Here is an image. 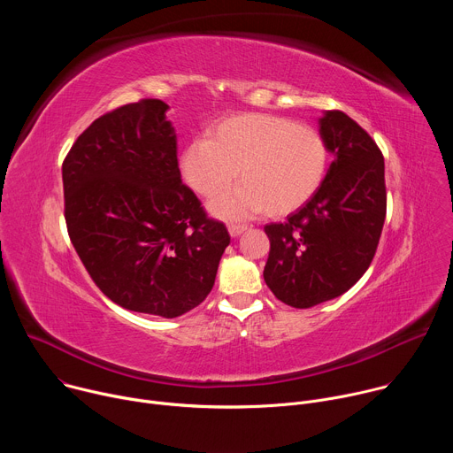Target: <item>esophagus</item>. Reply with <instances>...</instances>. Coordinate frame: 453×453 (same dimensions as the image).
Returning a JSON list of instances; mask_svg holds the SVG:
<instances>
[{
  "mask_svg": "<svg viewBox=\"0 0 453 453\" xmlns=\"http://www.w3.org/2000/svg\"><path fill=\"white\" fill-rule=\"evenodd\" d=\"M229 234L233 236V238H236V236H240L245 229H247V226H243V224H229Z\"/></svg>",
  "mask_w": 453,
  "mask_h": 453,
  "instance_id": "34e87169",
  "label": "esophagus"
}]
</instances>
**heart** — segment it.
I'll return each instance as SVG.
<instances>
[{
  "label": "heart",
  "mask_w": 453,
  "mask_h": 453,
  "mask_svg": "<svg viewBox=\"0 0 453 453\" xmlns=\"http://www.w3.org/2000/svg\"><path fill=\"white\" fill-rule=\"evenodd\" d=\"M326 166L328 149L317 128L267 112L220 119L210 140L193 138L179 157L182 179L204 199L238 175L242 182L211 203V211L226 219L297 211L317 193Z\"/></svg>",
  "instance_id": "b5f03b06"
}]
</instances>
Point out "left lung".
<instances>
[{"label":"left lung","mask_w":453,"mask_h":453,"mask_svg":"<svg viewBox=\"0 0 453 453\" xmlns=\"http://www.w3.org/2000/svg\"><path fill=\"white\" fill-rule=\"evenodd\" d=\"M319 123L335 156L325 180L287 222L265 226V283L294 308L339 297L364 276L387 211L385 165L374 140L342 111H326Z\"/></svg>","instance_id":"left-lung-1"}]
</instances>
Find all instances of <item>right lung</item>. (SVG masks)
<instances>
[{
  "mask_svg": "<svg viewBox=\"0 0 453 453\" xmlns=\"http://www.w3.org/2000/svg\"><path fill=\"white\" fill-rule=\"evenodd\" d=\"M168 105L143 98L96 118L62 163L64 219L95 285L166 319L199 306L231 236L180 180Z\"/></svg>",
  "mask_w": 453,
  "mask_h": 453,
  "instance_id": "obj_1",
  "label": "right lung"
}]
</instances>
